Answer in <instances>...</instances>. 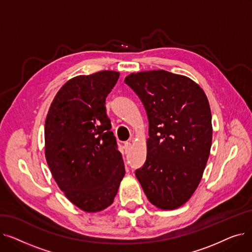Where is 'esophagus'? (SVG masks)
I'll use <instances>...</instances> for the list:
<instances>
[{
  "instance_id": "34e87169",
  "label": "esophagus",
  "mask_w": 252,
  "mask_h": 252,
  "mask_svg": "<svg viewBox=\"0 0 252 252\" xmlns=\"http://www.w3.org/2000/svg\"><path fill=\"white\" fill-rule=\"evenodd\" d=\"M130 147H131V144H130L129 142H126V143H125V150H126V152L129 151V150H130Z\"/></svg>"
}]
</instances>
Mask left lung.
Segmentation results:
<instances>
[{
    "mask_svg": "<svg viewBox=\"0 0 252 252\" xmlns=\"http://www.w3.org/2000/svg\"><path fill=\"white\" fill-rule=\"evenodd\" d=\"M125 82L140 97L149 121L146 162L136 177L153 205L179 208L196 191L209 157L208 99L191 78L161 69L130 73Z\"/></svg>",
    "mask_w": 252,
    "mask_h": 252,
    "instance_id": "8db88e82",
    "label": "left lung"
}]
</instances>
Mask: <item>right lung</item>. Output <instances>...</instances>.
<instances>
[{
  "instance_id": "obj_1",
  "label": "right lung",
  "mask_w": 252,
  "mask_h": 252,
  "mask_svg": "<svg viewBox=\"0 0 252 252\" xmlns=\"http://www.w3.org/2000/svg\"><path fill=\"white\" fill-rule=\"evenodd\" d=\"M119 72L77 75L58 91L45 124V156L66 198L86 213L110 206L126 170L105 99Z\"/></svg>"
}]
</instances>
